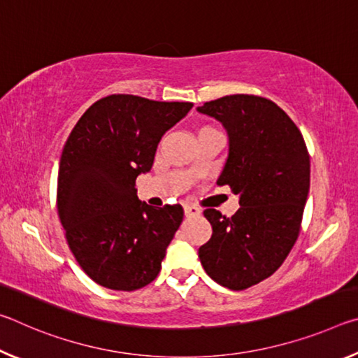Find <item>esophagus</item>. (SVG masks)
<instances>
[{"label":"esophagus","instance_id":"1","mask_svg":"<svg viewBox=\"0 0 358 358\" xmlns=\"http://www.w3.org/2000/svg\"><path fill=\"white\" fill-rule=\"evenodd\" d=\"M199 215H201V210H199L197 207H194V205H185V216L186 217H194Z\"/></svg>","mask_w":358,"mask_h":358}]
</instances>
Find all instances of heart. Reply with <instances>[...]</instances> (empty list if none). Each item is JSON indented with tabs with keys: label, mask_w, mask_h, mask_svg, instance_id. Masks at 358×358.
<instances>
[{
	"label": "heart",
	"mask_w": 358,
	"mask_h": 358,
	"mask_svg": "<svg viewBox=\"0 0 358 358\" xmlns=\"http://www.w3.org/2000/svg\"><path fill=\"white\" fill-rule=\"evenodd\" d=\"M202 131H213V129H211V128H203V129H201L199 132H202Z\"/></svg>",
	"instance_id": "1"
}]
</instances>
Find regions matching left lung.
Listing matches in <instances>:
<instances>
[{
    "mask_svg": "<svg viewBox=\"0 0 358 358\" xmlns=\"http://www.w3.org/2000/svg\"><path fill=\"white\" fill-rule=\"evenodd\" d=\"M197 110L227 131L229 155L217 185L240 196L232 217L203 211L213 234L199 248V259L211 280L243 290L273 275L299 237L310 155L294 121L270 99L232 94Z\"/></svg>",
    "mask_w": 358,
    "mask_h": 358,
    "instance_id": "left-lung-1",
    "label": "left lung"
}]
</instances>
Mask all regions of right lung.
<instances>
[{
	"mask_svg": "<svg viewBox=\"0 0 358 358\" xmlns=\"http://www.w3.org/2000/svg\"><path fill=\"white\" fill-rule=\"evenodd\" d=\"M191 108V102L112 94L96 101L66 141L59 221L78 265L99 286L129 292L159 273L183 208L138 201L136 178L150 172L161 137Z\"/></svg>",
	"mask_w": 358,
	"mask_h": 358,
	"instance_id": "right-lung-1",
	"label": "right lung"
}]
</instances>
